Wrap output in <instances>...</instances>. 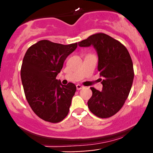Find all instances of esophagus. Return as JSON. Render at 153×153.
I'll return each mask as SVG.
<instances>
[{"instance_id": "1", "label": "esophagus", "mask_w": 153, "mask_h": 153, "mask_svg": "<svg viewBox=\"0 0 153 153\" xmlns=\"http://www.w3.org/2000/svg\"><path fill=\"white\" fill-rule=\"evenodd\" d=\"M82 88H83V86L81 85H80V84H77L76 85V88L77 90H80V89H82Z\"/></svg>"}]
</instances>
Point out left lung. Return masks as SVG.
<instances>
[{
  "instance_id": "left-lung-1",
  "label": "left lung",
  "mask_w": 153,
  "mask_h": 153,
  "mask_svg": "<svg viewBox=\"0 0 153 153\" xmlns=\"http://www.w3.org/2000/svg\"><path fill=\"white\" fill-rule=\"evenodd\" d=\"M78 46H93L99 57L102 91L91 88L93 94L88 106L99 118L112 117L122 108L132 85L134 70L130 54L122 43L103 33L91 35L78 42Z\"/></svg>"
}]
</instances>
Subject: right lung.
I'll list each match as a JSON object with an SVG mask.
<instances>
[{
    "label": "right lung",
    "mask_w": 153,
    "mask_h": 153,
    "mask_svg": "<svg viewBox=\"0 0 153 153\" xmlns=\"http://www.w3.org/2000/svg\"><path fill=\"white\" fill-rule=\"evenodd\" d=\"M77 46L41 40L28 49L23 59L21 78L26 99L33 111L46 122H61L69 112L76 86L72 82L62 85L56 77Z\"/></svg>",
    "instance_id": "right-lung-1"
}]
</instances>
